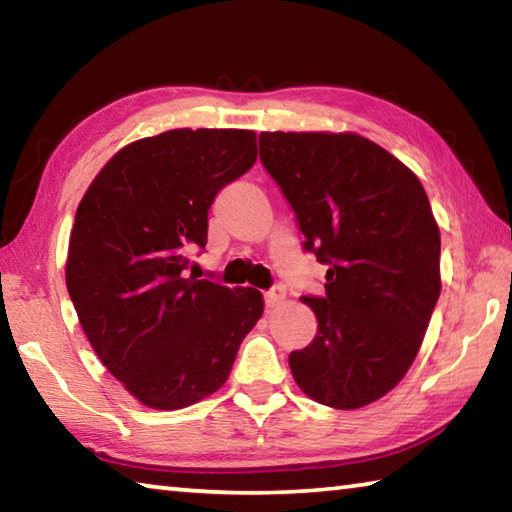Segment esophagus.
<instances>
[{"instance_id":"obj_1","label":"esophagus","mask_w":512,"mask_h":512,"mask_svg":"<svg viewBox=\"0 0 512 512\" xmlns=\"http://www.w3.org/2000/svg\"><path fill=\"white\" fill-rule=\"evenodd\" d=\"M284 298H287V291H284L282 287H273L264 293V302L268 309H275L277 305H282Z\"/></svg>"}]
</instances>
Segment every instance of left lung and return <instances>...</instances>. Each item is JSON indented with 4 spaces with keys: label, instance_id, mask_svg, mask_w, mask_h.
<instances>
[{
    "label": "left lung",
    "instance_id": "8db88e82",
    "mask_svg": "<svg viewBox=\"0 0 512 512\" xmlns=\"http://www.w3.org/2000/svg\"><path fill=\"white\" fill-rule=\"evenodd\" d=\"M305 250L327 264L318 320L289 354L293 379L332 409H361L400 384L440 296V230L415 173L357 133H262Z\"/></svg>",
    "mask_w": 512,
    "mask_h": 512
}]
</instances>
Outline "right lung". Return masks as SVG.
<instances>
[{"mask_svg": "<svg viewBox=\"0 0 512 512\" xmlns=\"http://www.w3.org/2000/svg\"><path fill=\"white\" fill-rule=\"evenodd\" d=\"M239 128H176L112 155L76 210L65 282L110 375L144 406L185 409L225 384L264 314L257 289L187 275L214 196L253 167Z\"/></svg>", "mask_w": 512, "mask_h": 512, "instance_id": "1", "label": "right lung"}]
</instances>
